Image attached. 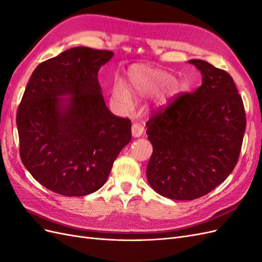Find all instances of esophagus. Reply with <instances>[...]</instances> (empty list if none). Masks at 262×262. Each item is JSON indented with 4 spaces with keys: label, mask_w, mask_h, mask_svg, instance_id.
<instances>
[{
    "label": "esophagus",
    "mask_w": 262,
    "mask_h": 262,
    "mask_svg": "<svg viewBox=\"0 0 262 262\" xmlns=\"http://www.w3.org/2000/svg\"><path fill=\"white\" fill-rule=\"evenodd\" d=\"M131 132L134 138H140L142 136V133H143V126H142L140 123H133Z\"/></svg>",
    "instance_id": "esophagus-1"
}]
</instances>
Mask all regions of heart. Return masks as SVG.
Returning a JSON list of instances; mask_svg holds the SVG:
<instances>
[{
	"label": "heart",
	"mask_w": 262,
	"mask_h": 262,
	"mask_svg": "<svg viewBox=\"0 0 262 262\" xmlns=\"http://www.w3.org/2000/svg\"><path fill=\"white\" fill-rule=\"evenodd\" d=\"M173 81H175V78L172 75L162 70L138 67L132 69L129 73L130 90L136 96H147V95L155 94L171 85ZM179 87L176 84L170 86L168 93L163 95L161 98L162 104H165L167 98L177 93ZM113 97L118 102V105L123 109H128L132 105L131 94L121 83L115 84Z\"/></svg>",
	"instance_id": "obj_1"
}]
</instances>
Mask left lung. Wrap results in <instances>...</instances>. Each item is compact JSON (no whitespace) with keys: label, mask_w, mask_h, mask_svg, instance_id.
Listing matches in <instances>:
<instances>
[{"label":"left lung","mask_w":262,"mask_h":262,"mask_svg":"<svg viewBox=\"0 0 262 262\" xmlns=\"http://www.w3.org/2000/svg\"><path fill=\"white\" fill-rule=\"evenodd\" d=\"M188 62L201 72L202 85L148 119L153 154L146 177L158 194L190 201L212 191L235 168L246 115L231 75L207 61Z\"/></svg>","instance_id":"left-lung-1"}]
</instances>
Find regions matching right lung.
<instances>
[{
    "mask_svg": "<svg viewBox=\"0 0 262 262\" xmlns=\"http://www.w3.org/2000/svg\"><path fill=\"white\" fill-rule=\"evenodd\" d=\"M113 57L75 47L40 63L26 86L16 116L20 160L55 193L97 191L131 140L130 119L110 112L98 82L100 67Z\"/></svg>",
    "mask_w": 262,
    "mask_h": 262,
    "instance_id": "add662e5",
    "label": "right lung"
}]
</instances>
